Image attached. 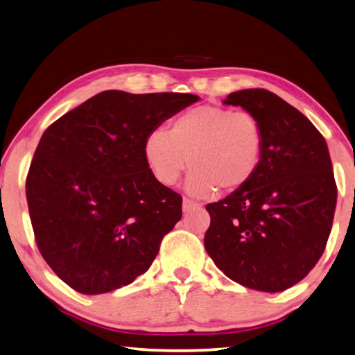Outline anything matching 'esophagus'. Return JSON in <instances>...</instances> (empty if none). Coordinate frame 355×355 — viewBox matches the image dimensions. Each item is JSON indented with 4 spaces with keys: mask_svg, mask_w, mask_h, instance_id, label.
Listing matches in <instances>:
<instances>
[{
    "mask_svg": "<svg viewBox=\"0 0 355 355\" xmlns=\"http://www.w3.org/2000/svg\"><path fill=\"white\" fill-rule=\"evenodd\" d=\"M182 207H184V212H185V214H187V212H191V210H200V209H202V206H201L200 202L191 201V200H189V198H184Z\"/></svg>",
    "mask_w": 355,
    "mask_h": 355,
    "instance_id": "esophagus-1",
    "label": "esophagus"
}]
</instances>
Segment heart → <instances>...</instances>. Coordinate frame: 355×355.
Returning a JSON list of instances; mask_svg holds the SVG:
<instances>
[{
	"label": "heart",
	"mask_w": 355,
	"mask_h": 355,
	"mask_svg": "<svg viewBox=\"0 0 355 355\" xmlns=\"http://www.w3.org/2000/svg\"><path fill=\"white\" fill-rule=\"evenodd\" d=\"M263 129L248 110L198 105L173 118L168 130L155 129L143 143V155L162 185H174L187 166V189L195 196L240 190L262 162ZM191 160L189 161L188 159Z\"/></svg>",
	"instance_id": "1"
}]
</instances>
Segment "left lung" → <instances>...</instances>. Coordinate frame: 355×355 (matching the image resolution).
Masks as SVG:
<instances>
[{"mask_svg":"<svg viewBox=\"0 0 355 355\" xmlns=\"http://www.w3.org/2000/svg\"><path fill=\"white\" fill-rule=\"evenodd\" d=\"M263 129L262 162L250 184L207 204L204 246L243 287L277 293L318 262L332 229L337 184L324 137L309 118L265 89L229 95Z\"/></svg>","mask_w":355,"mask_h":355,"instance_id":"left-lung-1","label":"left lung"}]
</instances>
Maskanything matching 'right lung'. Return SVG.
Wrapping results in <instances>:
<instances>
[{
  "mask_svg": "<svg viewBox=\"0 0 355 355\" xmlns=\"http://www.w3.org/2000/svg\"><path fill=\"white\" fill-rule=\"evenodd\" d=\"M200 96L105 90L43 132L26 178L35 243L73 290L99 295L145 272L182 218V196L153 176L148 134Z\"/></svg>",
  "mask_w": 355,
  "mask_h": 355,
  "instance_id": "add662e5",
  "label": "right lung"
}]
</instances>
